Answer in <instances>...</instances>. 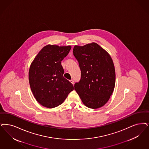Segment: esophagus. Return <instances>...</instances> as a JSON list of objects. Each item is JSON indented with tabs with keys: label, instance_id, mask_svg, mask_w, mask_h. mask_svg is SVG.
<instances>
[{
	"label": "esophagus",
	"instance_id": "1",
	"mask_svg": "<svg viewBox=\"0 0 149 149\" xmlns=\"http://www.w3.org/2000/svg\"><path fill=\"white\" fill-rule=\"evenodd\" d=\"M70 82L72 84H74V80H73V79L70 80Z\"/></svg>",
	"mask_w": 149,
	"mask_h": 149
}]
</instances>
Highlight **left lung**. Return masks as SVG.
Instances as JSON below:
<instances>
[{
	"mask_svg": "<svg viewBox=\"0 0 149 149\" xmlns=\"http://www.w3.org/2000/svg\"><path fill=\"white\" fill-rule=\"evenodd\" d=\"M72 52L81 70V79L75 84V90L86 107H102L112 95L115 84V67L110 55L95 42L75 45Z\"/></svg>",
	"mask_w": 149,
	"mask_h": 149,
	"instance_id": "1",
	"label": "left lung"
}]
</instances>
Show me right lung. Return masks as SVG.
<instances>
[{"label": "right lung", "mask_w": 149, "mask_h": 149, "mask_svg": "<svg viewBox=\"0 0 149 149\" xmlns=\"http://www.w3.org/2000/svg\"><path fill=\"white\" fill-rule=\"evenodd\" d=\"M71 46L48 45L38 54L29 72L30 88L36 101L44 107L53 108L61 104L74 86L63 77L61 61Z\"/></svg>", "instance_id": "right-lung-1"}]
</instances>
